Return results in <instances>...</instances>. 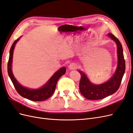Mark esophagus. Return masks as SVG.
<instances>
[{
    "instance_id": "obj_1",
    "label": "esophagus",
    "mask_w": 133,
    "mask_h": 133,
    "mask_svg": "<svg viewBox=\"0 0 133 133\" xmlns=\"http://www.w3.org/2000/svg\"><path fill=\"white\" fill-rule=\"evenodd\" d=\"M68 68H69V69L70 70L76 69L78 68V65L76 63H71L69 65V66H68Z\"/></svg>"
}]
</instances>
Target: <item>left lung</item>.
<instances>
[{
	"label": "left lung",
	"mask_w": 133,
	"mask_h": 133,
	"mask_svg": "<svg viewBox=\"0 0 133 133\" xmlns=\"http://www.w3.org/2000/svg\"><path fill=\"white\" fill-rule=\"evenodd\" d=\"M108 36L114 40L117 45L118 57L117 69L114 75L109 80L100 85L92 84L85 74L81 71H79L81 75L79 82L80 91L83 96L89 100L102 99L115 93L119 88L125 70V62L122 44L119 39L112 34L108 33Z\"/></svg>",
	"instance_id": "8db88e82"
}]
</instances>
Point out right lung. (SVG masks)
<instances>
[{
	"instance_id": "obj_1",
	"label": "right lung",
	"mask_w": 133,
	"mask_h": 133,
	"mask_svg": "<svg viewBox=\"0 0 133 133\" xmlns=\"http://www.w3.org/2000/svg\"><path fill=\"white\" fill-rule=\"evenodd\" d=\"M19 40V39H18L14 41L10 48L9 58L8 63V75L12 83L13 84L14 88L19 95H21L24 98H26L30 100H32V101H43V100H45L50 98L53 95L55 91L58 80L63 74L65 73L66 68L64 67L62 68L55 73V74L51 76V78L45 85L41 89L31 90L23 87L15 79L11 70L13 50L15 45Z\"/></svg>"
}]
</instances>
